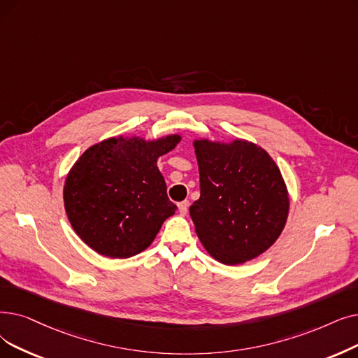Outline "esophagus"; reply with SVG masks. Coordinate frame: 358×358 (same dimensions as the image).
I'll use <instances>...</instances> for the list:
<instances>
[{
    "label": "esophagus",
    "instance_id": "1",
    "mask_svg": "<svg viewBox=\"0 0 358 358\" xmlns=\"http://www.w3.org/2000/svg\"><path fill=\"white\" fill-rule=\"evenodd\" d=\"M178 212H180L181 215H185V213L189 212V200L180 201V203H178Z\"/></svg>",
    "mask_w": 358,
    "mask_h": 358
}]
</instances>
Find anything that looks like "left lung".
Returning <instances> with one entry per match:
<instances>
[{"label": "left lung", "mask_w": 358, "mask_h": 358, "mask_svg": "<svg viewBox=\"0 0 358 358\" xmlns=\"http://www.w3.org/2000/svg\"><path fill=\"white\" fill-rule=\"evenodd\" d=\"M194 148L200 197L190 206V216L201 244L225 265L266 252L282 232L289 209L273 159L245 141H196Z\"/></svg>", "instance_id": "1"}]
</instances>
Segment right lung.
Returning <instances> with one entry per match:
<instances>
[{"instance_id": "add662e5", "label": "right lung", "mask_w": 358, "mask_h": 358, "mask_svg": "<svg viewBox=\"0 0 358 358\" xmlns=\"http://www.w3.org/2000/svg\"><path fill=\"white\" fill-rule=\"evenodd\" d=\"M180 138L113 137L89 148L74 164L64 185V206L77 236L96 253L127 259L143 252L176 213L157 161Z\"/></svg>"}]
</instances>
